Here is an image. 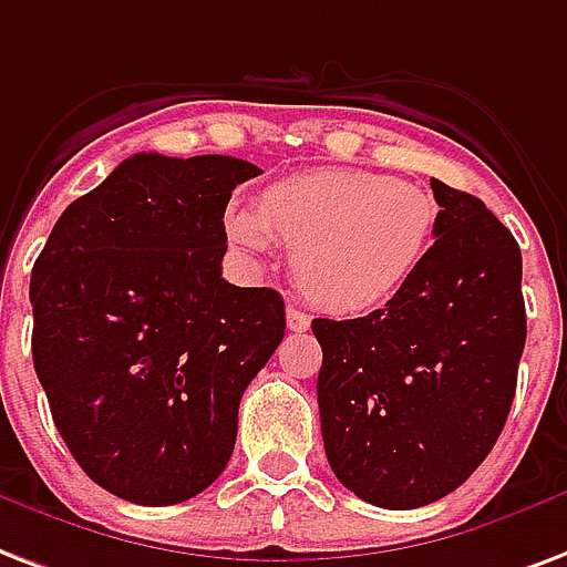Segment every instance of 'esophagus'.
Segmentation results:
<instances>
[{
  "mask_svg": "<svg viewBox=\"0 0 567 567\" xmlns=\"http://www.w3.org/2000/svg\"><path fill=\"white\" fill-rule=\"evenodd\" d=\"M285 318H288V330L291 332H306L309 330V315L306 312H300V309H297V306H288V309H285Z\"/></svg>",
  "mask_w": 567,
  "mask_h": 567,
  "instance_id": "esophagus-1",
  "label": "esophagus"
}]
</instances>
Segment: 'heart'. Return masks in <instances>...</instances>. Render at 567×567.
Wrapping results in <instances>:
<instances>
[{
    "mask_svg": "<svg viewBox=\"0 0 567 567\" xmlns=\"http://www.w3.org/2000/svg\"><path fill=\"white\" fill-rule=\"evenodd\" d=\"M437 223V198L422 187L369 168H312L276 181L258 210L231 207L226 235L249 255H267L279 240L318 306L362 315L413 282Z\"/></svg>",
    "mask_w": 567,
    "mask_h": 567,
    "instance_id": "heart-1",
    "label": "heart"
}]
</instances>
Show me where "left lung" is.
Here are the masks:
<instances>
[{"label":"left lung","mask_w":567,"mask_h":567,"mask_svg":"<svg viewBox=\"0 0 567 567\" xmlns=\"http://www.w3.org/2000/svg\"><path fill=\"white\" fill-rule=\"evenodd\" d=\"M434 246L365 318H315L318 408L341 485L404 512L461 487L494 449L524 357L520 246L482 198L431 178Z\"/></svg>","instance_id":"obj_1"}]
</instances>
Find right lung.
Instances as JSON below:
<instances>
[{"label":"right lung","instance_id":"obj_1","mask_svg":"<svg viewBox=\"0 0 567 567\" xmlns=\"http://www.w3.org/2000/svg\"><path fill=\"white\" fill-rule=\"evenodd\" d=\"M237 157L133 154L64 207L32 267V360L85 475L140 505L216 482L246 386L285 336L274 288L223 279Z\"/></svg>","mask_w":567,"mask_h":567}]
</instances>
